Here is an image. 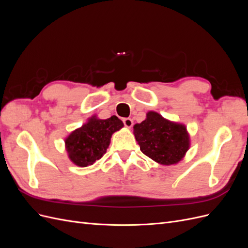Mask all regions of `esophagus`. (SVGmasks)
Wrapping results in <instances>:
<instances>
[{"instance_id": "1", "label": "esophagus", "mask_w": 248, "mask_h": 248, "mask_svg": "<svg viewBox=\"0 0 248 248\" xmlns=\"http://www.w3.org/2000/svg\"><path fill=\"white\" fill-rule=\"evenodd\" d=\"M123 123L125 125V127H127V128H131L132 125H133V121H132L130 118L123 119Z\"/></svg>"}]
</instances>
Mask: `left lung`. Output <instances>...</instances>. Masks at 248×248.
<instances>
[{
  "label": "left lung",
  "instance_id": "left-lung-1",
  "mask_svg": "<svg viewBox=\"0 0 248 248\" xmlns=\"http://www.w3.org/2000/svg\"><path fill=\"white\" fill-rule=\"evenodd\" d=\"M140 151L163 166L181 161L190 146V137L186 126L172 122L153 110L147 112L141 123L133 126Z\"/></svg>",
  "mask_w": 248,
  "mask_h": 248
}]
</instances>
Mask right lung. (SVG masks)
<instances>
[{
	"label": "right lung",
	"instance_id": "add662e5",
	"mask_svg": "<svg viewBox=\"0 0 248 248\" xmlns=\"http://www.w3.org/2000/svg\"><path fill=\"white\" fill-rule=\"evenodd\" d=\"M124 126L116 116L102 120L96 115L65 139V149L76 166L86 168L100 159L109 146L112 133Z\"/></svg>",
	"mask_w": 248,
	"mask_h": 248
}]
</instances>
